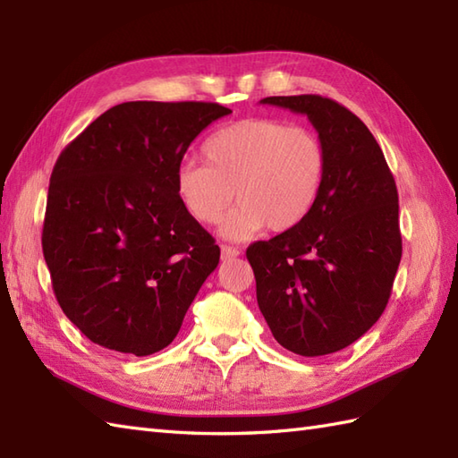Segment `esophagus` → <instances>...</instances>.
<instances>
[{
    "label": "esophagus",
    "instance_id": "1",
    "mask_svg": "<svg viewBox=\"0 0 458 458\" xmlns=\"http://www.w3.org/2000/svg\"><path fill=\"white\" fill-rule=\"evenodd\" d=\"M220 251H222V259H224V261L240 256V250H238V248H232V246H222Z\"/></svg>",
    "mask_w": 458,
    "mask_h": 458
}]
</instances>
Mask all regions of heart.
<instances>
[{
	"label": "heart",
	"instance_id": "obj_1",
	"mask_svg": "<svg viewBox=\"0 0 458 458\" xmlns=\"http://www.w3.org/2000/svg\"><path fill=\"white\" fill-rule=\"evenodd\" d=\"M207 165L184 161L174 191L192 220L220 222L236 194L222 236L250 240L269 226L287 232L303 222L320 197L327 151L318 135L274 118H248L214 131L202 145Z\"/></svg>",
	"mask_w": 458,
	"mask_h": 458
}]
</instances>
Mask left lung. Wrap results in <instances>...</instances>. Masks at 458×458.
Returning a JSON list of instances; mask_svg holds the SVG:
<instances>
[{"label": "left lung", "instance_id": "8db88e82", "mask_svg": "<svg viewBox=\"0 0 458 458\" xmlns=\"http://www.w3.org/2000/svg\"><path fill=\"white\" fill-rule=\"evenodd\" d=\"M261 104L305 114L327 151L320 197L297 228L256 242L246 258L271 335L299 356L350 346L382 317L402 259L394 174L364 122L318 94Z\"/></svg>", "mask_w": 458, "mask_h": 458}]
</instances>
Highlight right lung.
I'll list each match as a JSON object with an SVG mask.
<instances>
[{"instance_id":"right-lung-1","label":"right lung","mask_w":458,"mask_h":458,"mask_svg":"<svg viewBox=\"0 0 458 458\" xmlns=\"http://www.w3.org/2000/svg\"><path fill=\"white\" fill-rule=\"evenodd\" d=\"M228 114L212 102H123L58 155L43 256L58 305L94 344L159 352L216 269L220 248L182 208L174 174L192 140Z\"/></svg>"}]
</instances>
